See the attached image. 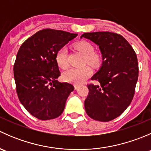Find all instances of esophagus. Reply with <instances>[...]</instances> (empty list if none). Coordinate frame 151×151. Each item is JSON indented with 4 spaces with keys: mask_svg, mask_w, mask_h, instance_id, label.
Instances as JSON below:
<instances>
[{
    "mask_svg": "<svg viewBox=\"0 0 151 151\" xmlns=\"http://www.w3.org/2000/svg\"><path fill=\"white\" fill-rule=\"evenodd\" d=\"M80 85H74V88H75V90H77L79 88H80Z\"/></svg>",
    "mask_w": 151,
    "mask_h": 151,
    "instance_id": "1",
    "label": "esophagus"
}]
</instances>
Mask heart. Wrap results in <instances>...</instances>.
Wrapping results in <instances>:
<instances>
[{"label": "heart", "mask_w": 151, "mask_h": 151, "mask_svg": "<svg viewBox=\"0 0 151 151\" xmlns=\"http://www.w3.org/2000/svg\"><path fill=\"white\" fill-rule=\"evenodd\" d=\"M75 48L85 56L87 63L92 66H96L100 61L98 54L94 53V47L91 43L83 42L77 43ZM55 61L60 68H66L68 66V52L66 47H63L58 50L55 55ZM92 74L91 69L88 66L83 68H70L63 71V79L65 81L74 84H81L85 81Z\"/></svg>", "instance_id": "obj_1"}]
</instances>
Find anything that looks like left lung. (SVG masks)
I'll list each match as a JSON object with an SVG mask.
<instances>
[{"label":"left lung","instance_id":"left-lung-1","mask_svg":"<svg viewBox=\"0 0 151 151\" xmlns=\"http://www.w3.org/2000/svg\"><path fill=\"white\" fill-rule=\"evenodd\" d=\"M99 46L102 64L88 85L86 113L96 121L107 122L120 116L133 99L138 80L137 55L121 35L112 32L85 33L81 36Z\"/></svg>","mask_w":151,"mask_h":151}]
</instances>
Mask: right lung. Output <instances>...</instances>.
Returning a JSON list of instances; mask_svg holds the SVG:
<instances>
[{
  "instance_id": "obj_1",
  "label": "right lung",
  "mask_w": 151,
  "mask_h": 151,
  "mask_svg": "<svg viewBox=\"0 0 151 151\" xmlns=\"http://www.w3.org/2000/svg\"><path fill=\"white\" fill-rule=\"evenodd\" d=\"M77 36L44 29L28 38L17 54L14 65L17 93L21 104L38 119L47 121L60 116L74 91L71 84L57 80L60 72L55 55Z\"/></svg>"
}]
</instances>
